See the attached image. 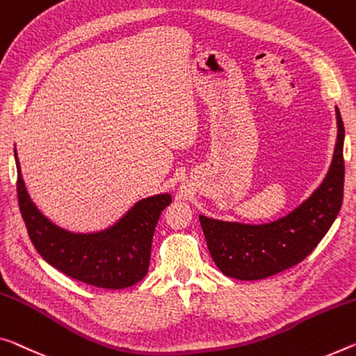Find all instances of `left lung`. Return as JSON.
<instances>
[{
	"mask_svg": "<svg viewBox=\"0 0 356 356\" xmlns=\"http://www.w3.org/2000/svg\"><path fill=\"white\" fill-rule=\"evenodd\" d=\"M337 138L321 184L286 216L268 223L227 222L200 213L207 249L225 275L259 280L302 261L341 211L343 198V123L336 107Z\"/></svg>",
	"mask_w": 356,
	"mask_h": 356,
	"instance_id": "obj_1",
	"label": "left lung"
}]
</instances>
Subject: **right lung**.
<instances>
[{"label": "right lung", "mask_w": 356, "mask_h": 356, "mask_svg": "<svg viewBox=\"0 0 356 356\" xmlns=\"http://www.w3.org/2000/svg\"><path fill=\"white\" fill-rule=\"evenodd\" d=\"M14 158L22 217L31 242L50 266L83 284L109 290L128 289L145 277L155 227L171 204V193L139 200L107 228L77 233L44 216L28 193L15 147Z\"/></svg>", "instance_id": "right-lung-1"}]
</instances>
